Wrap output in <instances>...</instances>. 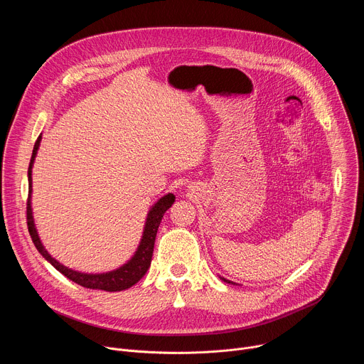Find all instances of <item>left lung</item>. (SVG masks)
<instances>
[{
    "label": "left lung",
    "mask_w": 364,
    "mask_h": 364,
    "mask_svg": "<svg viewBox=\"0 0 364 364\" xmlns=\"http://www.w3.org/2000/svg\"><path fill=\"white\" fill-rule=\"evenodd\" d=\"M220 279H223V281H225V282H228V284H233L232 281H229V279H226V278H220Z\"/></svg>",
    "instance_id": "obj_1"
}]
</instances>
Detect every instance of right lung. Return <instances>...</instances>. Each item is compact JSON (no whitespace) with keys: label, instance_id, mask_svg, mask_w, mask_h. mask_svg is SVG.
<instances>
[{"label":"right lung","instance_id":"obj_1","mask_svg":"<svg viewBox=\"0 0 364 364\" xmlns=\"http://www.w3.org/2000/svg\"><path fill=\"white\" fill-rule=\"evenodd\" d=\"M40 141H41V135H38L34 148H33V155L30 160V166H28V200H27V226H28V232L30 236L33 239L34 246L37 247V250L43 255V257L46 259L47 262H50L53 265L59 272H62L66 278H69L70 281L85 287V288H90V289H102V291H108V292H117V291H124L127 288H131L132 285H135L148 271L149 265H151V259H152V252H154V243H155V236H157V230L159 226L161 223V219L164 216V213L170 209L171 204L176 200V196L173 193H168L166 196H163L157 203H155L151 210L146 216V222L144 226V233H142V239L139 242V246L136 249V252L134 253V256L129 259V261L122 265L121 268L111 271V272H105V274H83V272H77L73 271L65 265H62L60 262H58L56 259L51 256L43 246L36 225H34V219H33V209H31V191H33V180H31V170H33V164H34V159L37 155V149L40 146Z\"/></svg>","mask_w":364,"mask_h":364}]
</instances>
